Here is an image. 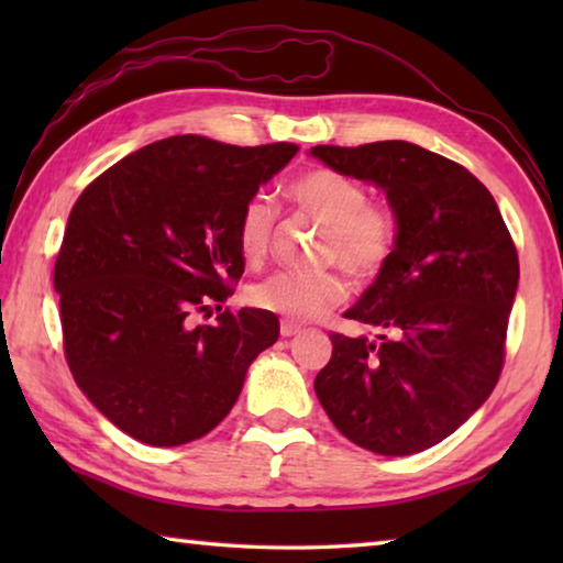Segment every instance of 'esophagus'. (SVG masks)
Here are the masks:
<instances>
[{
  "label": "esophagus",
  "instance_id": "1",
  "mask_svg": "<svg viewBox=\"0 0 563 563\" xmlns=\"http://www.w3.org/2000/svg\"><path fill=\"white\" fill-rule=\"evenodd\" d=\"M300 330H302V328L298 325V322H292V320H283V322H280V335H283V338H295Z\"/></svg>",
  "mask_w": 563,
  "mask_h": 563
}]
</instances>
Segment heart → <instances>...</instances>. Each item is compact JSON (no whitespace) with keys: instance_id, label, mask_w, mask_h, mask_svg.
<instances>
[{"instance_id":"b5f03b06","label":"heart","mask_w":563,"mask_h":563,"mask_svg":"<svg viewBox=\"0 0 563 563\" xmlns=\"http://www.w3.org/2000/svg\"><path fill=\"white\" fill-rule=\"evenodd\" d=\"M288 196L305 213L328 225L322 261L340 263L357 280L373 278L387 263L397 238L395 218L385 208L367 203L365 188L355 178L332 168H312L292 180ZM273 231V203L265 196L247 198L238 216V247L247 263L265 258ZM345 290L335 271H280L253 285L251 302L285 320L305 322L335 308Z\"/></svg>"}]
</instances>
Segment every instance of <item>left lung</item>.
Here are the masks:
<instances>
[{"instance_id": "obj_1", "label": "left lung", "mask_w": 563, "mask_h": 563, "mask_svg": "<svg viewBox=\"0 0 563 563\" xmlns=\"http://www.w3.org/2000/svg\"><path fill=\"white\" fill-rule=\"evenodd\" d=\"M332 170L385 190L397 238L375 283L345 310L377 332H332L316 395L362 450H430L497 385L519 258L492 194L464 166L409 141L312 146Z\"/></svg>"}]
</instances>
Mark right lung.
<instances>
[{
  "instance_id": "1",
  "label": "right lung",
  "mask_w": 563,
  "mask_h": 563,
  "mask_svg": "<svg viewBox=\"0 0 563 563\" xmlns=\"http://www.w3.org/2000/svg\"><path fill=\"white\" fill-rule=\"evenodd\" d=\"M295 154V144L170 136L103 170L74 203L54 265L66 362L89 402L133 440H201L278 340L271 310L221 308L245 268L241 208ZM196 311L219 316L196 327Z\"/></svg>"
}]
</instances>
